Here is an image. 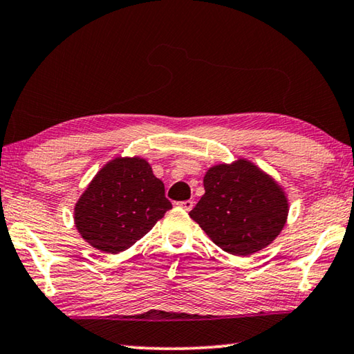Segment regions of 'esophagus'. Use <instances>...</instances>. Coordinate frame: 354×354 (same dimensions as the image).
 <instances>
[{"label":"esophagus","mask_w":354,"mask_h":354,"mask_svg":"<svg viewBox=\"0 0 354 354\" xmlns=\"http://www.w3.org/2000/svg\"><path fill=\"white\" fill-rule=\"evenodd\" d=\"M179 207H183L184 211H192V207H194V201L192 200H185L179 203Z\"/></svg>","instance_id":"esophagus-1"}]
</instances>
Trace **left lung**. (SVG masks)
<instances>
[{
  "label": "left lung",
  "mask_w": 354,
  "mask_h": 354,
  "mask_svg": "<svg viewBox=\"0 0 354 354\" xmlns=\"http://www.w3.org/2000/svg\"><path fill=\"white\" fill-rule=\"evenodd\" d=\"M203 184L205 195L189 215L226 253H259L286 226L289 198L284 187L250 159L209 167Z\"/></svg>",
  "instance_id": "left-lung-1"
}]
</instances>
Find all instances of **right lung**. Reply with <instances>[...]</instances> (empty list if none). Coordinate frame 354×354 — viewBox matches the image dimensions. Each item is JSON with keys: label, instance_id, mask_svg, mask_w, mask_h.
I'll use <instances>...</instances> for the list:
<instances>
[{"label": "right lung", "instance_id": "add662e5", "mask_svg": "<svg viewBox=\"0 0 354 354\" xmlns=\"http://www.w3.org/2000/svg\"><path fill=\"white\" fill-rule=\"evenodd\" d=\"M171 209L164 183L140 156H117L101 167L77 198L73 220L91 247L107 254L128 250Z\"/></svg>", "mask_w": 354, "mask_h": 354}]
</instances>
